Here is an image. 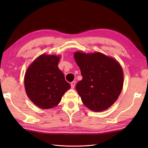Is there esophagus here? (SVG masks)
<instances>
[{
    "label": "esophagus",
    "mask_w": 148,
    "mask_h": 148,
    "mask_svg": "<svg viewBox=\"0 0 148 148\" xmlns=\"http://www.w3.org/2000/svg\"><path fill=\"white\" fill-rule=\"evenodd\" d=\"M75 84H76V82L75 81H72V82H71V88L73 89L74 86H75Z\"/></svg>",
    "instance_id": "1"
}]
</instances>
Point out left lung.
<instances>
[{
  "label": "left lung",
  "mask_w": 148,
  "mask_h": 148,
  "mask_svg": "<svg viewBox=\"0 0 148 148\" xmlns=\"http://www.w3.org/2000/svg\"><path fill=\"white\" fill-rule=\"evenodd\" d=\"M82 80L76 90L83 103L93 111L110 108L120 95L123 85V72L115 59L101 53H74Z\"/></svg>",
  "instance_id": "1"
}]
</instances>
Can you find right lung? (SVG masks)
Segmentation results:
<instances>
[{
    "label": "right lung",
    "instance_id": "add662e5",
    "mask_svg": "<svg viewBox=\"0 0 148 148\" xmlns=\"http://www.w3.org/2000/svg\"><path fill=\"white\" fill-rule=\"evenodd\" d=\"M60 56L43 54L28 68L24 84L27 96L42 109L57 106L71 85L58 67Z\"/></svg>",
    "mask_w": 148,
    "mask_h": 148
}]
</instances>
